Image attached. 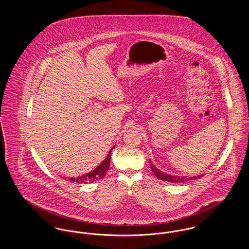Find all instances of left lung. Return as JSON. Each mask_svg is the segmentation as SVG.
<instances>
[{
    "mask_svg": "<svg viewBox=\"0 0 249 249\" xmlns=\"http://www.w3.org/2000/svg\"><path fill=\"white\" fill-rule=\"evenodd\" d=\"M151 163V161H150ZM151 170L152 172L154 173L155 176L159 179L160 180H163V181H167V182H171V183H184V182H187L189 180H193V179H198V178H201L203 177L202 175L201 176H197V177H178V176H171V175H167L164 174L162 172H160L158 168H156V166L154 164L151 163Z\"/></svg>",
    "mask_w": 249,
    "mask_h": 249,
    "instance_id": "1",
    "label": "left lung"
}]
</instances>
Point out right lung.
Returning a JSON list of instances; mask_svg holds the SVG:
<instances>
[{
    "label": "right lung",
    "mask_w": 249,
    "mask_h": 249,
    "mask_svg": "<svg viewBox=\"0 0 249 249\" xmlns=\"http://www.w3.org/2000/svg\"><path fill=\"white\" fill-rule=\"evenodd\" d=\"M115 146H113L111 148V150L108 152L107 158L105 159V160L98 166L93 171H91L90 173H88L84 176L78 177V178H68V181L74 182V183H78V184H87V183H92L97 180H100L102 178H105L106 174H107L109 165H110V159H111V152L113 150Z\"/></svg>",
    "instance_id": "right-lung-1"
}]
</instances>
